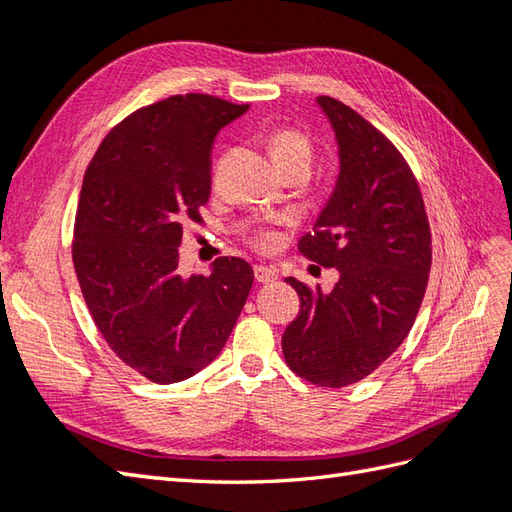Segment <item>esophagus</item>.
<instances>
[{
  "label": "esophagus",
  "mask_w": 512,
  "mask_h": 512,
  "mask_svg": "<svg viewBox=\"0 0 512 512\" xmlns=\"http://www.w3.org/2000/svg\"><path fill=\"white\" fill-rule=\"evenodd\" d=\"M253 270H255V279L259 283H270V281L277 279V272L272 270V268H268V266H255Z\"/></svg>",
  "instance_id": "obj_1"
}]
</instances>
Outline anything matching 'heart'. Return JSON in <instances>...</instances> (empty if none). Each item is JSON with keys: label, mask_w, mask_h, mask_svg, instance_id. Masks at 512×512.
Returning a JSON list of instances; mask_svg holds the SVG:
<instances>
[{"label": "heart", "mask_w": 512, "mask_h": 512, "mask_svg": "<svg viewBox=\"0 0 512 512\" xmlns=\"http://www.w3.org/2000/svg\"><path fill=\"white\" fill-rule=\"evenodd\" d=\"M268 152L272 163L283 174L292 168L310 170L312 163V141L305 133L296 128H279L268 135ZM253 242L261 251H272L279 244V233L261 229L253 235Z\"/></svg>", "instance_id": "obj_1"}]
</instances>
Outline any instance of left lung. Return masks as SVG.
Masks as SVG:
<instances>
[{
	"instance_id": "1",
	"label": "left lung",
	"mask_w": 512,
	"mask_h": 512,
	"mask_svg": "<svg viewBox=\"0 0 512 512\" xmlns=\"http://www.w3.org/2000/svg\"><path fill=\"white\" fill-rule=\"evenodd\" d=\"M338 141L334 192L299 251L340 279L331 292L288 279L301 312L281 340L292 371L316 386L360 382L406 340L432 266L421 189L401 152L340 100L320 95Z\"/></svg>"
}]
</instances>
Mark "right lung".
I'll return each instance as SVG.
<instances>
[{"label": "right lung", "instance_id": "add662e5", "mask_svg": "<svg viewBox=\"0 0 512 512\" xmlns=\"http://www.w3.org/2000/svg\"><path fill=\"white\" fill-rule=\"evenodd\" d=\"M248 111L207 93L172 95L104 137L82 181L74 268L113 353L154 384H176L218 358L253 285L240 257L183 277L178 246L211 194V146Z\"/></svg>", "mask_w": 512, "mask_h": 512}]
</instances>
